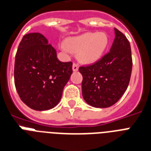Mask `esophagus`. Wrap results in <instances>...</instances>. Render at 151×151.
Returning <instances> with one entry per match:
<instances>
[{
    "instance_id": "1",
    "label": "esophagus",
    "mask_w": 151,
    "mask_h": 151,
    "mask_svg": "<svg viewBox=\"0 0 151 151\" xmlns=\"http://www.w3.org/2000/svg\"><path fill=\"white\" fill-rule=\"evenodd\" d=\"M78 68H79V67H78V65L77 64V63H73V67H72V69H73V71L76 72L78 71Z\"/></svg>"
}]
</instances>
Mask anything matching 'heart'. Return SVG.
Listing matches in <instances>:
<instances>
[{
	"mask_svg": "<svg viewBox=\"0 0 151 151\" xmlns=\"http://www.w3.org/2000/svg\"><path fill=\"white\" fill-rule=\"evenodd\" d=\"M109 45V36L105 32H85L66 40L63 49L77 52L78 58L84 63L99 60Z\"/></svg>",
	"mask_w": 151,
	"mask_h": 151,
	"instance_id": "heart-1",
	"label": "heart"
}]
</instances>
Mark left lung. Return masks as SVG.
Listing matches in <instances>:
<instances>
[{"label":"left lung","mask_w":151,"mask_h":151,"mask_svg":"<svg viewBox=\"0 0 151 151\" xmlns=\"http://www.w3.org/2000/svg\"><path fill=\"white\" fill-rule=\"evenodd\" d=\"M115 40L110 52L94 64L81 67L83 76L82 95L88 105L108 108L124 94L130 80L132 55L127 37L115 29Z\"/></svg>","instance_id":"left-lung-1"}]
</instances>
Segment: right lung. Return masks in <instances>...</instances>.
<instances>
[{
	"label": "right lung",
	"instance_id": "right-lung-1",
	"mask_svg": "<svg viewBox=\"0 0 151 151\" xmlns=\"http://www.w3.org/2000/svg\"><path fill=\"white\" fill-rule=\"evenodd\" d=\"M72 65L59 60L56 50L41 33L24 35L17 50L14 72L22 101L36 111L54 108L73 73Z\"/></svg>",
	"mask_w": 151,
	"mask_h": 151
}]
</instances>
